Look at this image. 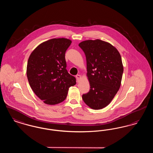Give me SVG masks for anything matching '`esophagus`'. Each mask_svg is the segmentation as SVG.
Returning a JSON list of instances; mask_svg holds the SVG:
<instances>
[{
	"label": "esophagus",
	"mask_w": 153,
	"mask_h": 153,
	"mask_svg": "<svg viewBox=\"0 0 153 153\" xmlns=\"http://www.w3.org/2000/svg\"><path fill=\"white\" fill-rule=\"evenodd\" d=\"M76 78L77 81H79V80H80V78H81V76H80V74H77L76 76Z\"/></svg>",
	"instance_id": "1"
}]
</instances>
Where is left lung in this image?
I'll use <instances>...</instances> for the list:
<instances>
[{"label":"left lung","mask_w":153,"mask_h":153,"mask_svg":"<svg viewBox=\"0 0 153 153\" xmlns=\"http://www.w3.org/2000/svg\"><path fill=\"white\" fill-rule=\"evenodd\" d=\"M79 46L85 53L89 91L82 96L91 108L108 105L120 87L123 66L120 53L112 45L100 39L87 40Z\"/></svg>","instance_id":"1"}]
</instances>
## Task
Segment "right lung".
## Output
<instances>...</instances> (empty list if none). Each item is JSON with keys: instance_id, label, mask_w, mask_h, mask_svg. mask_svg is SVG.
<instances>
[{"instance_id": "right-lung-1", "label": "right lung", "mask_w": 153, "mask_h": 153, "mask_svg": "<svg viewBox=\"0 0 153 153\" xmlns=\"http://www.w3.org/2000/svg\"><path fill=\"white\" fill-rule=\"evenodd\" d=\"M72 41L54 38L38 46L30 56L27 77L35 94L45 103L54 105L65 100L76 78L66 70L65 54Z\"/></svg>"}]
</instances>
